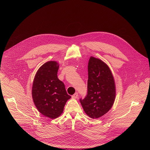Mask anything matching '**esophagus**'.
Instances as JSON below:
<instances>
[{
  "instance_id": "esophagus-1",
  "label": "esophagus",
  "mask_w": 150,
  "mask_h": 150,
  "mask_svg": "<svg viewBox=\"0 0 150 150\" xmlns=\"http://www.w3.org/2000/svg\"><path fill=\"white\" fill-rule=\"evenodd\" d=\"M78 96H79V94H78V93H75L73 95H72V98H73V99H76V98H77V97H78Z\"/></svg>"
}]
</instances>
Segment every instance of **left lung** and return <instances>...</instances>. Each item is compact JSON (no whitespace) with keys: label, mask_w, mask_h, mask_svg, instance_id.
<instances>
[{"label":"left lung","mask_w":150,"mask_h":150,"mask_svg":"<svg viewBox=\"0 0 150 150\" xmlns=\"http://www.w3.org/2000/svg\"><path fill=\"white\" fill-rule=\"evenodd\" d=\"M87 95L80 99L85 112L92 118H98L110 110L115 98L114 77L108 66L91 57L88 66Z\"/></svg>","instance_id":"8db88e82"}]
</instances>
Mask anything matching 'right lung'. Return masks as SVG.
I'll list each match as a JSON object with an SVG mask.
<instances>
[{
    "label": "right lung",
    "instance_id": "right-lung-1",
    "mask_svg": "<svg viewBox=\"0 0 150 150\" xmlns=\"http://www.w3.org/2000/svg\"><path fill=\"white\" fill-rule=\"evenodd\" d=\"M59 65L48 61L38 70L32 86L34 103L43 115L55 119L61 115L64 105L71 96L67 93L64 84L57 76Z\"/></svg>",
    "mask_w": 150,
    "mask_h": 150
}]
</instances>
